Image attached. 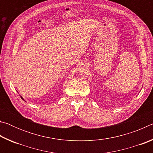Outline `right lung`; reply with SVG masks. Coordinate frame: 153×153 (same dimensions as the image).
I'll return each mask as SVG.
<instances>
[{"label":"right lung","instance_id":"add662e5","mask_svg":"<svg viewBox=\"0 0 153 153\" xmlns=\"http://www.w3.org/2000/svg\"><path fill=\"white\" fill-rule=\"evenodd\" d=\"M20 97H21V96H20ZM21 98H22V99H23V100H24V98H23L22 97H21Z\"/></svg>","mask_w":153,"mask_h":153}]
</instances>
